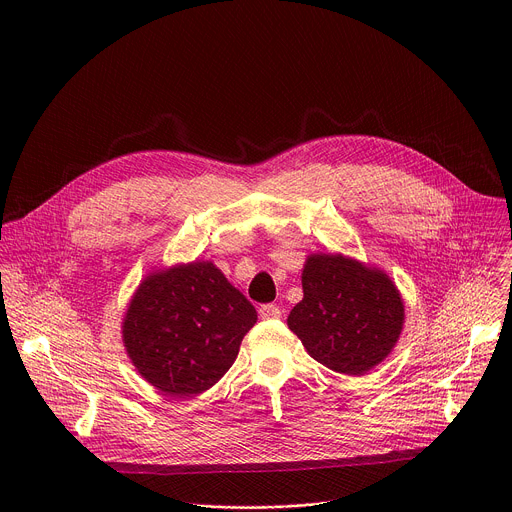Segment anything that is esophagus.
<instances>
[{"label": "esophagus", "mask_w": 512, "mask_h": 512, "mask_svg": "<svg viewBox=\"0 0 512 512\" xmlns=\"http://www.w3.org/2000/svg\"><path fill=\"white\" fill-rule=\"evenodd\" d=\"M259 316L263 320H277V318H281V310L275 304H265L259 308Z\"/></svg>", "instance_id": "esophagus-1"}]
</instances>
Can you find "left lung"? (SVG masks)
<instances>
[{"label":"left lung","instance_id":"left-lung-1","mask_svg":"<svg viewBox=\"0 0 512 512\" xmlns=\"http://www.w3.org/2000/svg\"><path fill=\"white\" fill-rule=\"evenodd\" d=\"M304 298L287 316L308 354L330 371L360 377L395 348L405 304L395 281L342 253H312L302 271Z\"/></svg>","mask_w":512,"mask_h":512}]
</instances>
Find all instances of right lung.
Masks as SVG:
<instances>
[{
  "mask_svg": "<svg viewBox=\"0 0 512 512\" xmlns=\"http://www.w3.org/2000/svg\"><path fill=\"white\" fill-rule=\"evenodd\" d=\"M255 322L253 304L221 269L192 261L141 279L121 338L145 381L168 397L190 399L225 377Z\"/></svg>",
  "mask_w": 512,
  "mask_h": 512,
  "instance_id": "1",
  "label": "right lung"
}]
</instances>
